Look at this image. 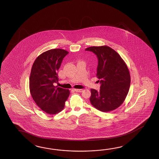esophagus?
Segmentation results:
<instances>
[{
	"label": "esophagus",
	"mask_w": 159,
	"mask_h": 159,
	"mask_svg": "<svg viewBox=\"0 0 159 159\" xmlns=\"http://www.w3.org/2000/svg\"><path fill=\"white\" fill-rule=\"evenodd\" d=\"M74 90L76 92H82L83 91V89H74Z\"/></svg>",
	"instance_id": "34e87169"
}]
</instances>
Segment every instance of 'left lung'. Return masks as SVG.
<instances>
[{
    "label": "left lung",
    "mask_w": 159,
    "mask_h": 159,
    "mask_svg": "<svg viewBox=\"0 0 159 159\" xmlns=\"http://www.w3.org/2000/svg\"><path fill=\"white\" fill-rule=\"evenodd\" d=\"M85 50L93 52L98 57L97 77L101 84L99 91L91 89V105L101 111L114 110L124 102L129 93V68L120 56L108 46L91 47Z\"/></svg>",
    "instance_id": "8db88e82"
}]
</instances>
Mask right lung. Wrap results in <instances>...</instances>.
<instances>
[{
	"label": "right lung",
	"mask_w": 159,
	"mask_h": 159,
	"mask_svg": "<svg viewBox=\"0 0 159 159\" xmlns=\"http://www.w3.org/2000/svg\"><path fill=\"white\" fill-rule=\"evenodd\" d=\"M68 51L53 49L43 52L34 61L30 77V90L36 104L48 114L54 115L65 107L70 91L56 86L58 70Z\"/></svg>",
	"instance_id": "right-lung-1"
}]
</instances>
